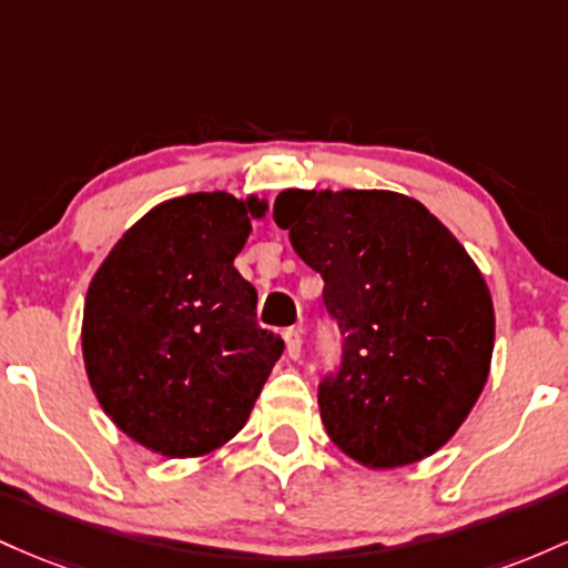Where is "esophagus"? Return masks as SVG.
<instances>
[{
	"label": "esophagus",
	"mask_w": 568,
	"mask_h": 568,
	"mask_svg": "<svg viewBox=\"0 0 568 568\" xmlns=\"http://www.w3.org/2000/svg\"><path fill=\"white\" fill-rule=\"evenodd\" d=\"M284 343H286V354L292 356V359H297L303 352V329L301 327H290L284 333Z\"/></svg>",
	"instance_id": "esophagus-1"
}]
</instances>
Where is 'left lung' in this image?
Masks as SVG:
<instances>
[{"label":"left lung","mask_w":568,"mask_h":568,"mask_svg":"<svg viewBox=\"0 0 568 568\" xmlns=\"http://www.w3.org/2000/svg\"><path fill=\"white\" fill-rule=\"evenodd\" d=\"M273 220L324 278L343 335L318 410L337 448L373 469L422 462L469 416L488 381L494 303L456 235L392 190H284Z\"/></svg>","instance_id":"8db88e82"}]
</instances>
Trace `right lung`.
<instances>
[{
  "instance_id": "add662e5",
  "label": "right lung",
  "mask_w": 568,
  "mask_h": 568,
  "mask_svg": "<svg viewBox=\"0 0 568 568\" xmlns=\"http://www.w3.org/2000/svg\"><path fill=\"white\" fill-rule=\"evenodd\" d=\"M267 201L190 193L123 233L88 286L82 359L120 432L152 454L206 456L244 429L284 352L233 267Z\"/></svg>"
}]
</instances>
